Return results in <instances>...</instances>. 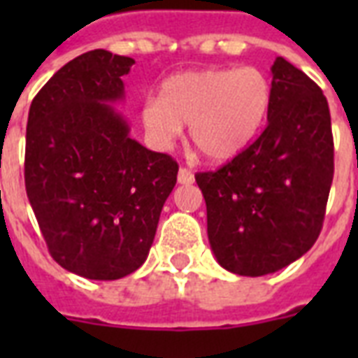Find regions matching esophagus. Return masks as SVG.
<instances>
[{
	"mask_svg": "<svg viewBox=\"0 0 358 358\" xmlns=\"http://www.w3.org/2000/svg\"><path fill=\"white\" fill-rule=\"evenodd\" d=\"M195 182V174L191 173L189 169H185V167H180L178 171V184H193Z\"/></svg>",
	"mask_w": 358,
	"mask_h": 358,
	"instance_id": "34e87169",
	"label": "esophagus"
}]
</instances>
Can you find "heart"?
<instances>
[{"label":"heart","instance_id":"1","mask_svg":"<svg viewBox=\"0 0 358 358\" xmlns=\"http://www.w3.org/2000/svg\"><path fill=\"white\" fill-rule=\"evenodd\" d=\"M271 106V85L255 66L191 70L169 78L162 96L146 98V137L169 150L189 124L193 145L212 162H227L249 145Z\"/></svg>","mask_w":358,"mask_h":358}]
</instances>
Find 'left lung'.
I'll return each mask as SVG.
<instances>
[{
	"label": "left lung",
	"instance_id": "left-lung-1",
	"mask_svg": "<svg viewBox=\"0 0 358 358\" xmlns=\"http://www.w3.org/2000/svg\"><path fill=\"white\" fill-rule=\"evenodd\" d=\"M258 139L217 171L196 173L213 255L230 273L262 277L305 255L322 232L334 174L327 98L284 57Z\"/></svg>",
	"mask_w": 358,
	"mask_h": 358
}]
</instances>
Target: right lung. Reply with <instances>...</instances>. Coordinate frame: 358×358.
I'll return each instance as SVG.
<instances>
[{
    "label": "right lung",
    "instance_id": "right-lung-1",
    "mask_svg": "<svg viewBox=\"0 0 358 358\" xmlns=\"http://www.w3.org/2000/svg\"><path fill=\"white\" fill-rule=\"evenodd\" d=\"M135 61L92 50L33 98L25 131V191L53 260L91 280L145 264L178 163L129 137L111 103Z\"/></svg>",
    "mask_w": 358,
    "mask_h": 358
}]
</instances>
